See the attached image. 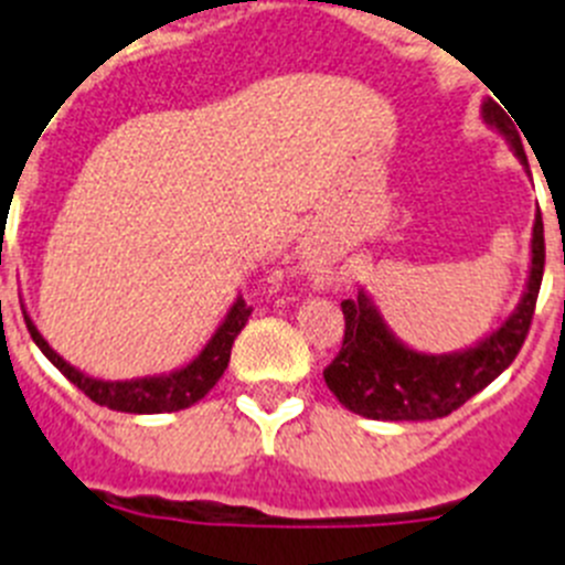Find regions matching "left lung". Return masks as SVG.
I'll return each mask as SVG.
<instances>
[{
    "label": "left lung",
    "instance_id": "1",
    "mask_svg": "<svg viewBox=\"0 0 565 565\" xmlns=\"http://www.w3.org/2000/svg\"><path fill=\"white\" fill-rule=\"evenodd\" d=\"M503 109L492 98H483V124L503 135V141L529 172L521 135ZM543 259L546 248H543V221L537 212L532 243H529L526 286L518 306L507 319H501V326L483 333L478 342L450 353H424L402 342L384 322L376 299L367 294V288H359L356 299L342 302L344 342L339 356L326 367V384L342 407L364 418L433 422L450 416L515 362L535 313Z\"/></svg>",
    "mask_w": 565,
    "mask_h": 565
}]
</instances>
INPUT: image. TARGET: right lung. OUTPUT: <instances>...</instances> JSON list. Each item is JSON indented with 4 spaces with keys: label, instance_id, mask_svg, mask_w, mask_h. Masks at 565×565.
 <instances>
[{
    "label": "right lung",
    "instance_id": "right-lung-1",
    "mask_svg": "<svg viewBox=\"0 0 565 565\" xmlns=\"http://www.w3.org/2000/svg\"><path fill=\"white\" fill-rule=\"evenodd\" d=\"M24 322H28V331L33 337V342L39 344V351L56 364L58 371L76 384L84 396H89L102 407L118 413H135V416H152V413H174L186 411L194 402H201L209 391H212L217 379L223 376V371L228 367V359H232V344L237 339V333L246 328L248 317H252V308L243 302V297H234V302L228 306L226 317L221 319V326L214 328V333L209 337V342L203 344L198 356L189 359L186 364L174 367L169 373H152V376H135V379H98L89 376V373L78 371L76 364H70L62 353H56L50 348L47 339L39 333L36 322L30 319V313L24 311Z\"/></svg>",
    "mask_w": 565,
    "mask_h": 565
}]
</instances>
